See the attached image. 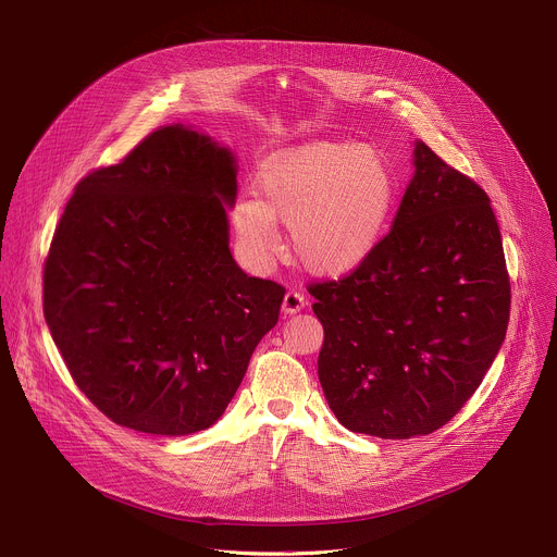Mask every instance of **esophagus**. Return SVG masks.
Segmentation results:
<instances>
[{"mask_svg":"<svg viewBox=\"0 0 557 557\" xmlns=\"http://www.w3.org/2000/svg\"><path fill=\"white\" fill-rule=\"evenodd\" d=\"M304 306H306L304 295L297 293V290H288V293L284 295V301H282V312H284V314H295V312H299Z\"/></svg>","mask_w":557,"mask_h":557,"instance_id":"obj_1","label":"esophagus"}]
</instances>
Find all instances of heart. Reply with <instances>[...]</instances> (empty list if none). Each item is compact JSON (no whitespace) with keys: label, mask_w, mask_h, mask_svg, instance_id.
<instances>
[{"label":"heart","mask_w":557,"mask_h":557,"mask_svg":"<svg viewBox=\"0 0 557 557\" xmlns=\"http://www.w3.org/2000/svg\"><path fill=\"white\" fill-rule=\"evenodd\" d=\"M396 187L379 147L317 140L271 156L258 174L256 200L235 202L231 226L256 267L275 258V224H286L290 253L306 273L344 277L381 245Z\"/></svg>","instance_id":"b5f03b06"}]
</instances>
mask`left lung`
<instances>
[{
  "instance_id": "left-lung-1",
  "label": "left lung",
  "mask_w": 557,
  "mask_h": 557,
  "mask_svg": "<svg viewBox=\"0 0 557 557\" xmlns=\"http://www.w3.org/2000/svg\"><path fill=\"white\" fill-rule=\"evenodd\" d=\"M414 174L376 251L310 286L317 374L337 421L379 438L443 428L492 368L511 288L487 194L414 140Z\"/></svg>"
}]
</instances>
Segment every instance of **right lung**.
Instances as JSON below:
<instances>
[{
    "mask_svg": "<svg viewBox=\"0 0 557 557\" xmlns=\"http://www.w3.org/2000/svg\"><path fill=\"white\" fill-rule=\"evenodd\" d=\"M237 158L181 123L76 185L44 269L50 335L88 399L158 436L211 428L284 288L249 277L228 249Z\"/></svg>",
    "mask_w": 557,
    "mask_h": 557,
    "instance_id": "1",
    "label": "right lung"
}]
</instances>
